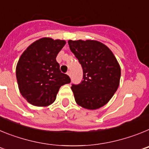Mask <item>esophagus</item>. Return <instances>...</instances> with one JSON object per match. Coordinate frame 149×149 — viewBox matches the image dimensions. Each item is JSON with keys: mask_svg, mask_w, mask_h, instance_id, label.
Returning a JSON list of instances; mask_svg holds the SVG:
<instances>
[{"mask_svg": "<svg viewBox=\"0 0 149 149\" xmlns=\"http://www.w3.org/2000/svg\"><path fill=\"white\" fill-rule=\"evenodd\" d=\"M67 74H68V76H69V77H72V72H70V71H68V72H67Z\"/></svg>", "mask_w": 149, "mask_h": 149, "instance_id": "obj_1", "label": "esophagus"}]
</instances>
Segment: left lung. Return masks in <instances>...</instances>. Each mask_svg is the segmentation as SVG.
<instances>
[{
    "label": "left lung",
    "instance_id": "left-lung-1",
    "mask_svg": "<svg viewBox=\"0 0 149 149\" xmlns=\"http://www.w3.org/2000/svg\"><path fill=\"white\" fill-rule=\"evenodd\" d=\"M71 51L81 64L84 76L72 84L76 103L87 110L104 106L119 86L121 68L111 50L96 40H68Z\"/></svg>",
    "mask_w": 149,
    "mask_h": 149
}]
</instances>
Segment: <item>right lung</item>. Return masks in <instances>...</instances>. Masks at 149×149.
Wrapping results in <instances>:
<instances>
[{"label": "right lung", "instance_id": "1", "mask_svg": "<svg viewBox=\"0 0 149 149\" xmlns=\"http://www.w3.org/2000/svg\"><path fill=\"white\" fill-rule=\"evenodd\" d=\"M65 40L41 38L30 45L16 65L20 93L30 104L47 107L56 100L60 86L71 80L60 70L56 57L65 45Z\"/></svg>", "mask_w": 149, "mask_h": 149}]
</instances>
